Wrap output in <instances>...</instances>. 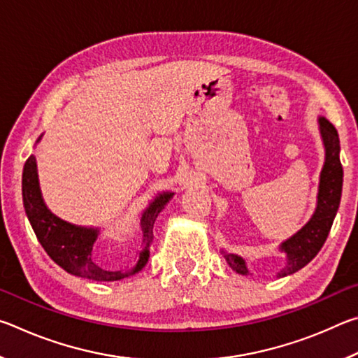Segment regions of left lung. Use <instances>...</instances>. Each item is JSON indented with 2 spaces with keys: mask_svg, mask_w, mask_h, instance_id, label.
Segmentation results:
<instances>
[{
  "mask_svg": "<svg viewBox=\"0 0 358 358\" xmlns=\"http://www.w3.org/2000/svg\"><path fill=\"white\" fill-rule=\"evenodd\" d=\"M320 134L325 143V164L320 173L317 208L314 211L311 221L296 232L292 238L284 241L281 250L287 254V264L278 273V278L292 275L303 268L308 262L316 257V254L324 246L333 220L341 201L343 191V166L339 161V137L329 120L319 118ZM227 264L234 271L240 275H250L245 260L235 254H224Z\"/></svg>",
  "mask_w": 358,
  "mask_h": 358,
  "instance_id": "obj_1",
  "label": "left lung"
}]
</instances>
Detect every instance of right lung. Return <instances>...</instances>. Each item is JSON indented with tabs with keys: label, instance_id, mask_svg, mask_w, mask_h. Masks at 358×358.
<instances>
[{
	"label": "right lung",
	"instance_id": "1",
	"mask_svg": "<svg viewBox=\"0 0 358 358\" xmlns=\"http://www.w3.org/2000/svg\"><path fill=\"white\" fill-rule=\"evenodd\" d=\"M23 205L31 227L39 243L53 262L71 275L87 278L93 281H120L141 271L148 262L150 248L153 245V224L161 210L171 201L173 192L159 194L142 215V246L136 262L129 268L120 271H108L93 260V245L98 237V230L83 229L59 220L47 210L41 197L36 159L31 155L23 166L22 177Z\"/></svg>",
	"mask_w": 358,
	"mask_h": 358
}]
</instances>
